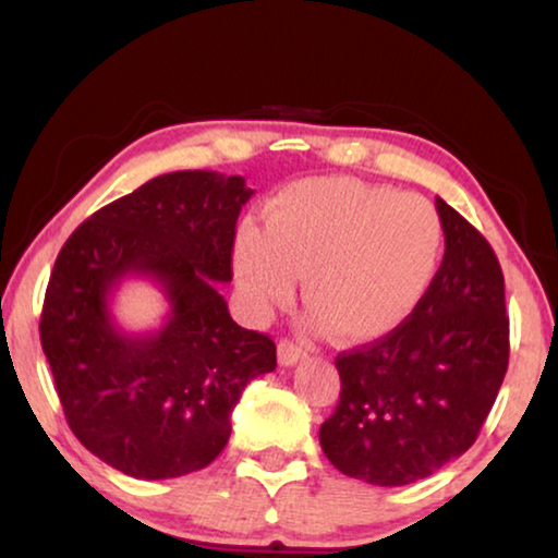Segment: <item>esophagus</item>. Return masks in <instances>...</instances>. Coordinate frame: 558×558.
Wrapping results in <instances>:
<instances>
[{
    "label": "esophagus",
    "instance_id": "1",
    "mask_svg": "<svg viewBox=\"0 0 558 558\" xmlns=\"http://www.w3.org/2000/svg\"><path fill=\"white\" fill-rule=\"evenodd\" d=\"M277 351H279V364L281 366H294L296 362H302V359L306 356V351L291 339H281L277 344Z\"/></svg>",
    "mask_w": 558,
    "mask_h": 558
}]
</instances>
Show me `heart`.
Returning <instances> with one entry per match:
<instances>
[{"label": "heart", "instance_id": "heart-1", "mask_svg": "<svg viewBox=\"0 0 558 558\" xmlns=\"http://www.w3.org/2000/svg\"><path fill=\"white\" fill-rule=\"evenodd\" d=\"M444 225L424 196L347 177L289 184L267 204L264 229L234 239V277L256 314L287 304L304 274L316 327L349 344L397 331L439 274Z\"/></svg>", "mask_w": 558, "mask_h": 558}]
</instances>
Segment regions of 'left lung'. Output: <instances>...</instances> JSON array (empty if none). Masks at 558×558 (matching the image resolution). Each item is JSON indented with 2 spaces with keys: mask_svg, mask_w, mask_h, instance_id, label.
<instances>
[{
  "mask_svg": "<svg viewBox=\"0 0 558 558\" xmlns=\"http://www.w3.org/2000/svg\"><path fill=\"white\" fill-rule=\"evenodd\" d=\"M444 259L416 312L389 337L337 356L339 404L319 444L374 486L432 476L476 441L509 366L504 274L486 239L436 196Z\"/></svg>",
  "mask_w": 558,
  "mask_h": 558,
  "instance_id": "left-lung-1",
  "label": "left lung"
}]
</instances>
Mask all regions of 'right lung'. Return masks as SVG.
<instances>
[{
  "label": "right lung",
  "mask_w": 558,
  "mask_h": 558,
  "mask_svg": "<svg viewBox=\"0 0 558 558\" xmlns=\"http://www.w3.org/2000/svg\"><path fill=\"white\" fill-rule=\"evenodd\" d=\"M242 177L171 171L107 204L74 229L41 308V349L66 424L126 476L174 478L227 447L246 384L277 368V347L229 316ZM151 278L170 312L159 330L118 329L110 296L124 278Z\"/></svg>",
  "instance_id": "add662e5"
}]
</instances>
